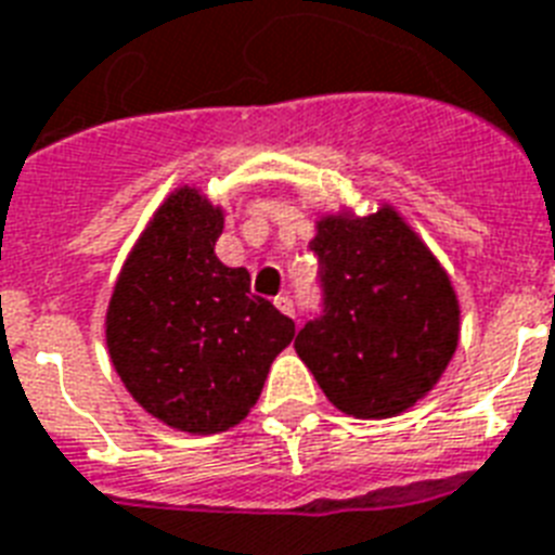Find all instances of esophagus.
I'll use <instances>...</instances> for the list:
<instances>
[{"label":"esophagus","instance_id":"obj_1","mask_svg":"<svg viewBox=\"0 0 555 555\" xmlns=\"http://www.w3.org/2000/svg\"><path fill=\"white\" fill-rule=\"evenodd\" d=\"M273 305H276V308L282 310L285 317H293V313H296V305H293V299L291 296H285V293H282V296H276V299H273Z\"/></svg>","mask_w":555,"mask_h":555}]
</instances>
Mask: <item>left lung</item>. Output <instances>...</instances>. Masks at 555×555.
Segmentation results:
<instances>
[{
	"label": "left lung",
	"instance_id": "1",
	"mask_svg": "<svg viewBox=\"0 0 555 555\" xmlns=\"http://www.w3.org/2000/svg\"><path fill=\"white\" fill-rule=\"evenodd\" d=\"M322 313L293 348L341 413L387 418L434 390L459 345V299L436 256L385 205L371 216H322Z\"/></svg>",
	"mask_w": 555,
	"mask_h": 555
}]
</instances>
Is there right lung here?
Wrapping results in <instances>:
<instances>
[{
	"label": "right lung",
	"mask_w": 555,
	"mask_h": 555,
	"mask_svg": "<svg viewBox=\"0 0 555 555\" xmlns=\"http://www.w3.org/2000/svg\"><path fill=\"white\" fill-rule=\"evenodd\" d=\"M224 214L179 188L130 250L107 305V353L142 408L193 436L250 413L296 324L216 259Z\"/></svg>",
	"instance_id": "obj_1"
}]
</instances>
